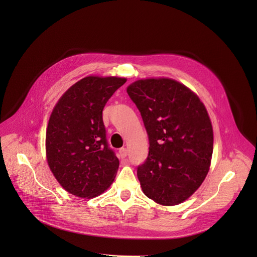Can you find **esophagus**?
Instances as JSON below:
<instances>
[{"instance_id":"1","label":"esophagus","mask_w":257,"mask_h":257,"mask_svg":"<svg viewBox=\"0 0 257 257\" xmlns=\"http://www.w3.org/2000/svg\"><path fill=\"white\" fill-rule=\"evenodd\" d=\"M127 149H125V148H122V149H120L119 150V155H120V157L122 158V159H125L126 157H127Z\"/></svg>"}]
</instances>
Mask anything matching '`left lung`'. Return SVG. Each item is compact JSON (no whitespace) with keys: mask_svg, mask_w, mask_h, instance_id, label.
I'll use <instances>...</instances> for the list:
<instances>
[{"mask_svg":"<svg viewBox=\"0 0 257 257\" xmlns=\"http://www.w3.org/2000/svg\"><path fill=\"white\" fill-rule=\"evenodd\" d=\"M127 92L150 140L149 157L137 168L143 193L163 205L185 201L202 184L212 156L213 132L204 104L170 78L140 79Z\"/></svg>","mask_w":257,"mask_h":257,"instance_id":"1","label":"left lung"}]
</instances>
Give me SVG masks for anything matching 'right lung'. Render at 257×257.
Masks as SVG:
<instances>
[{"instance_id": "1", "label": "right lung", "mask_w": 257, "mask_h": 257, "mask_svg": "<svg viewBox=\"0 0 257 257\" xmlns=\"http://www.w3.org/2000/svg\"><path fill=\"white\" fill-rule=\"evenodd\" d=\"M126 78L87 76L72 85L51 114L46 151L61 186L81 198L95 197L113 183L119 160L108 148L102 109Z\"/></svg>"}]
</instances>
